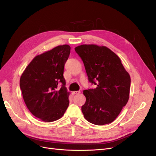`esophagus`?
I'll return each instance as SVG.
<instances>
[{
    "label": "esophagus",
    "instance_id": "esophagus-1",
    "mask_svg": "<svg viewBox=\"0 0 156 156\" xmlns=\"http://www.w3.org/2000/svg\"><path fill=\"white\" fill-rule=\"evenodd\" d=\"M80 93V91H73L72 92L73 95H75V94H79Z\"/></svg>",
    "mask_w": 156,
    "mask_h": 156
}]
</instances>
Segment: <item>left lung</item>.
<instances>
[{
	"mask_svg": "<svg viewBox=\"0 0 156 156\" xmlns=\"http://www.w3.org/2000/svg\"><path fill=\"white\" fill-rule=\"evenodd\" d=\"M83 61L88 79L97 85L84 90V118L96 125L112 122L127 104L131 79L119 57L105 46L81 45L75 48Z\"/></svg>",
	"mask_w": 156,
	"mask_h": 156,
	"instance_id": "obj_1",
	"label": "left lung"
}]
</instances>
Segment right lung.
Segmentation results:
<instances>
[{"mask_svg": "<svg viewBox=\"0 0 156 156\" xmlns=\"http://www.w3.org/2000/svg\"><path fill=\"white\" fill-rule=\"evenodd\" d=\"M68 45H59L35 56L24 69L20 85L24 102L30 112L45 122L60 119L69 105L64 64L70 54ZM60 83L62 87H57Z\"/></svg>", "mask_w": 156, "mask_h": 156, "instance_id": "add662e5", "label": "right lung"}]
</instances>
